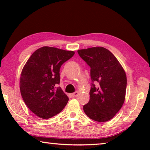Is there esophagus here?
I'll return each mask as SVG.
<instances>
[{
	"mask_svg": "<svg viewBox=\"0 0 150 150\" xmlns=\"http://www.w3.org/2000/svg\"><path fill=\"white\" fill-rule=\"evenodd\" d=\"M77 95H78V92H77V91H76V92L72 93L71 95L72 97H75V96H77Z\"/></svg>",
	"mask_w": 150,
	"mask_h": 150,
	"instance_id": "obj_1",
	"label": "esophagus"
}]
</instances>
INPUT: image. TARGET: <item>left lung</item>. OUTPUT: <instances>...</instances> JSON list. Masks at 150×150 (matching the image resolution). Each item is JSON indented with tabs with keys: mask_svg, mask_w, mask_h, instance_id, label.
Instances as JSON below:
<instances>
[{
	"mask_svg": "<svg viewBox=\"0 0 150 150\" xmlns=\"http://www.w3.org/2000/svg\"><path fill=\"white\" fill-rule=\"evenodd\" d=\"M77 52L91 68L92 82L90 100L83 106V110L95 121L110 120L124 104L127 85L126 73L115 55L105 47H91Z\"/></svg>",
	"mask_w": 150,
	"mask_h": 150,
	"instance_id": "8db88e82",
	"label": "left lung"
}]
</instances>
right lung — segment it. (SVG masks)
I'll use <instances>...</instances> for the list:
<instances>
[{
    "label": "right lung",
    "mask_w": 150,
    "mask_h": 150,
    "mask_svg": "<svg viewBox=\"0 0 150 150\" xmlns=\"http://www.w3.org/2000/svg\"><path fill=\"white\" fill-rule=\"evenodd\" d=\"M75 52L52 47H42L33 53L20 76V88L25 104L33 113L43 119L62 111L69 100L57 85L61 66Z\"/></svg>",
    "instance_id": "right-lung-1"
}]
</instances>
